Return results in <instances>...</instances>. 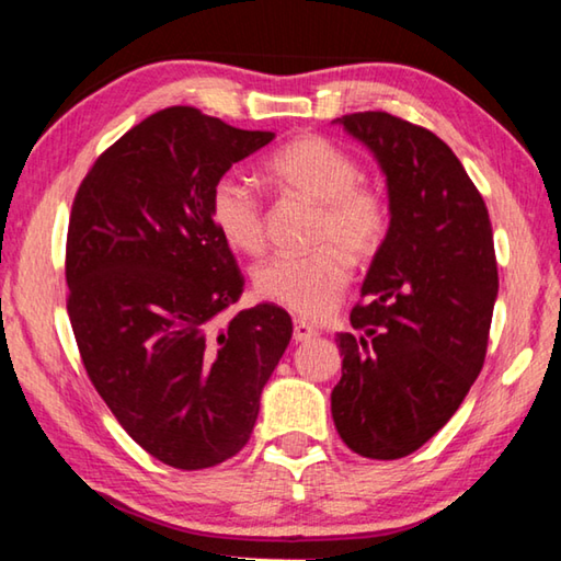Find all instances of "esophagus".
Returning <instances> with one entry per match:
<instances>
[{
    "instance_id": "1",
    "label": "esophagus",
    "mask_w": 561,
    "mask_h": 561,
    "mask_svg": "<svg viewBox=\"0 0 561 561\" xmlns=\"http://www.w3.org/2000/svg\"><path fill=\"white\" fill-rule=\"evenodd\" d=\"M319 329L314 324L304 319H294V341H309L311 336H317Z\"/></svg>"
}]
</instances>
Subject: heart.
Returning <instances> with one entry per match:
<instances>
[{"mask_svg": "<svg viewBox=\"0 0 561 561\" xmlns=\"http://www.w3.org/2000/svg\"><path fill=\"white\" fill-rule=\"evenodd\" d=\"M264 173L284 193L317 205L307 254H279L254 274L260 297L304 319H321L344 297L351 260L368 262L381 250L391 207L376 187L360 183V165L331 140L301 136L264 160ZM215 230L237 252L264 250V205L250 183L227 173L210 190Z\"/></svg>", "mask_w": 561, "mask_h": 561, "instance_id": "obj_1", "label": "heart"}]
</instances>
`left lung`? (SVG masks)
<instances>
[{
  "label": "left lung",
  "mask_w": 561,
  "mask_h": 561,
  "mask_svg": "<svg viewBox=\"0 0 561 561\" xmlns=\"http://www.w3.org/2000/svg\"><path fill=\"white\" fill-rule=\"evenodd\" d=\"M381 165L391 227L351 309L331 391L351 450L398 460L428 443L468 396L488 354L497 260L485 201L428 128L386 111L336 118Z\"/></svg>",
  "instance_id": "8db88e82"
}]
</instances>
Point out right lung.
<instances>
[{"label": "right lung", "instance_id": "1", "mask_svg": "<svg viewBox=\"0 0 561 561\" xmlns=\"http://www.w3.org/2000/svg\"><path fill=\"white\" fill-rule=\"evenodd\" d=\"M274 138L193 106L153 113L103 150L66 237L71 329L83 368L140 448L178 470L250 440L291 319L257 304L230 321L244 277L210 217V190Z\"/></svg>", "mask_w": 561, "mask_h": 561}]
</instances>
